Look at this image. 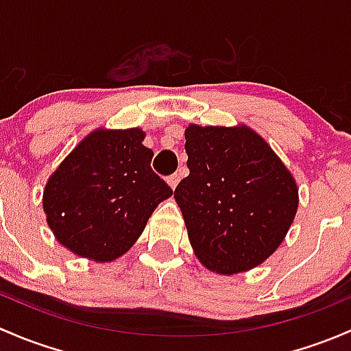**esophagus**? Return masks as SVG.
<instances>
[{
    "label": "esophagus",
    "instance_id": "1",
    "mask_svg": "<svg viewBox=\"0 0 351 351\" xmlns=\"http://www.w3.org/2000/svg\"><path fill=\"white\" fill-rule=\"evenodd\" d=\"M179 180H180V176L177 174V172H176V174H172V176L167 177V182H169V186L172 187V189H176L177 184H179Z\"/></svg>",
    "mask_w": 351,
    "mask_h": 351
}]
</instances>
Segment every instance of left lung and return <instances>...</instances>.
I'll list each match as a JSON object with an SVG mask.
<instances>
[{
	"label": "left lung",
	"mask_w": 351,
	"mask_h": 351,
	"mask_svg": "<svg viewBox=\"0 0 351 351\" xmlns=\"http://www.w3.org/2000/svg\"><path fill=\"white\" fill-rule=\"evenodd\" d=\"M189 176L174 197L197 258L218 274L243 272L282 243L298 211V186L280 158L247 126L191 125Z\"/></svg>",
	"instance_id": "1"
}]
</instances>
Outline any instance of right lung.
Masks as SVG:
<instances>
[{
  "label": "right lung",
  "instance_id": "obj_1",
  "mask_svg": "<svg viewBox=\"0 0 351 351\" xmlns=\"http://www.w3.org/2000/svg\"><path fill=\"white\" fill-rule=\"evenodd\" d=\"M138 128L97 130L64 158L43 191L57 240L75 255L111 262L132 248L172 189L150 167Z\"/></svg>",
  "mask_w": 351,
  "mask_h": 351
}]
</instances>
